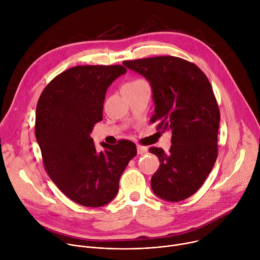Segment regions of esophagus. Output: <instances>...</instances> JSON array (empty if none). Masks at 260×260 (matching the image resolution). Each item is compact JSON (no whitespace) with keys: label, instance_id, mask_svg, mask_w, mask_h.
Instances as JSON below:
<instances>
[{"label":"esophagus","instance_id":"34e87169","mask_svg":"<svg viewBox=\"0 0 260 260\" xmlns=\"http://www.w3.org/2000/svg\"><path fill=\"white\" fill-rule=\"evenodd\" d=\"M147 151H148V148L147 147L140 146V145L137 146V152H138V154H143V153H146Z\"/></svg>","mask_w":260,"mask_h":260}]
</instances>
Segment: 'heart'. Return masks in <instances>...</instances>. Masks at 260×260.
<instances>
[{"mask_svg":"<svg viewBox=\"0 0 260 260\" xmlns=\"http://www.w3.org/2000/svg\"><path fill=\"white\" fill-rule=\"evenodd\" d=\"M147 84L144 80L142 79H136V80H133L128 83H126L124 86H131V87H137V86H141V85H145Z\"/></svg>","mask_w":260,"mask_h":260,"instance_id":"obj_1","label":"heart"}]
</instances>
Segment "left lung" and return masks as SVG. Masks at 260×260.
I'll use <instances>...</instances> for the list:
<instances>
[{
  "label": "left lung",
  "mask_w": 260,
  "mask_h": 260,
  "mask_svg": "<svg viewBox=\"0 0 260 260\" xmlns=\"http://www.w3.org/2000/svg\"><path fill=\"white\" fill-rule=\"evenodd\" d=\"M149 81L155 104L151 122L172 132V146L149 151L159 159L151 178L153 192L169 202L194 194L211 173L217 155L220 112L207 76L194 63L175 56L122 62Z\"/></svg>",
  "instance_id": "obj_1"
}]
</instances>
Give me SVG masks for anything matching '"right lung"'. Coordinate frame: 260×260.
I'll list each match as a JSON object with an SVG mask.
<instances>
[{
  "label": "right lung",
  "instance_id": "obj_1",
  "mask_svg": "<svg viewBox=\"0 0 260 260\" xmlns=\"http://www.w3.org/2000/svg\"><path fill=\"white\" fill-rule=\"evenodd\" d=\"M125 73L120 64L73 67L48 83L37 104L35 134L44 168L64 196L84 207L112 201L137 155L136 145L125 140L102 145L99 152L90 137L103 119L108 87Z\"/></svg>",
  "mask_w": 260,
  "mask_h": 260
}]
</instances>
